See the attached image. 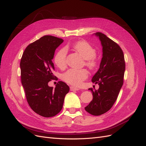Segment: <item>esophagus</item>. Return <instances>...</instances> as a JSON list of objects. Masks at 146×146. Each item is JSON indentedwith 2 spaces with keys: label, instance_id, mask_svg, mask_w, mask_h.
I'll return each instance as SVG.
<instances>
[{
  "label": "esophagus",
  "instance_id": "1",
  "mask_svg": "<svg viewBox=\"0 0 146 146\" xmlns=\"http://www.w3.org/2000/svg\"><path fill=\"white\" fill-rule=\"evenodd\" d=\"M80 89L76 87H74V86H71L70 87V90L72 91H74V90H79Z\"/></svg>",
  "mask_w": 146,
  "mask_h": 146
}]
</instances>
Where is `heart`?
I'll return each mask as SVG.
<instances>
[{"label": "heart", "mask_w": 146, "mask_h": 146, "mask_svg": "<svg viewBox=\"0 0 146 146\" xmlns=\"http://www.w3.org/2000/svg\"><path fill=\"white\" fill-rule=\"evenodd\" d=\"M73 49L77 52L83 59H85V64L90 69H95L98 66V60L96 50L89 43L81 41L72 45ZM67 51L65 48H61L55 54L54 62L56 65L60 68H64L66 66V57ZM89 73L86 69L71 68L66 71L62 75L63 80L73 86H80L87 78Z\"/></svg>", "instance_id": "b5f03b06"}]
</instances>
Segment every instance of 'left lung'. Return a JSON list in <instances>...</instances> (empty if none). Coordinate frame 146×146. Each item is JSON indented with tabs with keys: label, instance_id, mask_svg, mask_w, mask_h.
Wrapping results in <instances>:
<instances>
[{
	"label": "left lung",
	"instance_id": "obj_1",
	"mask_svg": "<svg viewBox=\"0 0 146 146\" xmlns=\"http://www.w3.org/2000/svg\"><path fill=\"white\" fill-rule=\"evenodd\" d=\"M103 47V57L100 68L92 79L99 85L98 90L92 91L93 100L85 110L93 115H100L113 106L123 83L125 62L122 50L119 46L101 32L95 33Z\"/></svg>",
	"mask_w": 146,
	"mask_h": 146
}]
</instances>
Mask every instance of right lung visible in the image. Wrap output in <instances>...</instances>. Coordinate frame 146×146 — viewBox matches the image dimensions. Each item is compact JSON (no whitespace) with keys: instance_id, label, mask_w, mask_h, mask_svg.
<instances>
[{"instance_id":"1","label":"right lung","mask_w":146,"mask_h":146,"mask_svg":"<svg viewBox=\"0 0 146 146\" xmlns=\"http://www.w3.org/2000/svg\"><path fill=\"white\" fill-rule=\"evenodd\" d=\"M64 40L45 35L29 44L20 62L21 83L29 105L36 114L44 117L57 115L63 107L70 87L59 81L55 89L48 82L55 80L52 59L56 48Z\"/></svg>"}]
</instances>
